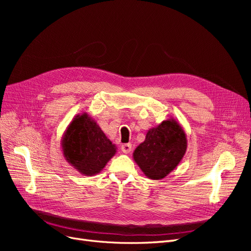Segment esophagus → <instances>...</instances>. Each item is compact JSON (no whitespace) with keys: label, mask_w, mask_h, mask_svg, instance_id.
I'll return each instance as SVG.
<instances>
[{"label":"esophagus","mask_w":251,"mask_h":251,"mask_svg":"<svg viewBox=\"0 0 251 251\" xmlns=\"http://www.w3.org/2000/svg\"><path fill=\"white\" fill-rule=\"evenodd\" d=\"M121 151H123V153H125V154L131 153V151H132V144H131V143L123 144V146H121Z\"/></svg>","instance_id":"34e87169"}]
</instances>
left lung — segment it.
Instances as JSON below:
<instances>
[{
  "label": "left lung",
  "instance_id": "1",
  "mask_svg": "<svg viewBox=\"0 0 251 251\" xmlns=\"http://www.w3.org/2000/svg\"><path fill=\"white\" fill-rule=\"evenodd\" d=\"M187 149L186 134L175 118L166 119L148 131L146 140L135 149L134 161L151 180H160L181 162Z\"/></svg>",
  "mask_w": 251,
  "mask_h": 251
}]
</instances>
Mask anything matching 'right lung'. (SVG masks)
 <instances>
[{
  "mask_svg": "<svg viewBox=\"0 0 251 251\" xmlns=\"http://www.w3.org/2000/svg\"><path fill=\"white\" fill-rule=\"evenodd\" d=\"M116 150L115 144L88 113L75 115L62 137L66 161L83 176L100 173L116 154Z\"/></svg>",
  "mask_w": 251,
  "mask_h": 251,
  "instance_id": "add662e5",
  "label": "right lung"
}]
</instances>
